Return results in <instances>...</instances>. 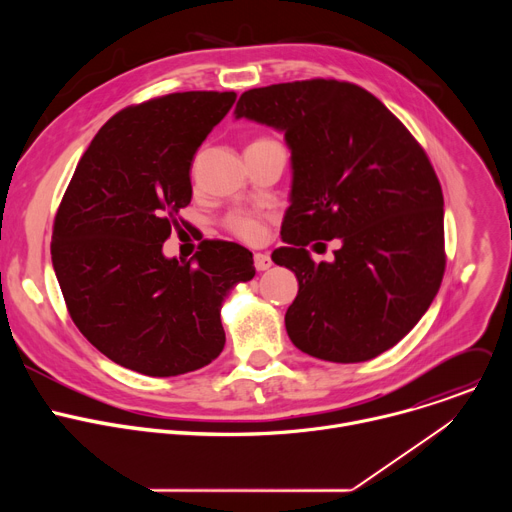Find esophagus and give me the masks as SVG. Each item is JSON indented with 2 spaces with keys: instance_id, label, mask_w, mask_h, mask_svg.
<instances>
[{
  "instance_id": "esophagus-1",
  "label": "esophagus",
  "mask_w": 512,
  "mask_h": 512,
  "mask_svg": "<svg viewBox=\"0 0 512 512\" xmlns=\"http://www.w3.org/2000/svg\"><path fill=\"white\" fill-rule=\"evenodd\" d=\"M253 263H255L257 271H267L273 265V261H271V257L267 253H255Z\"/></svg>"
}]
</instances>
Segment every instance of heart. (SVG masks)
<instances>
[{
	"label": "heart",
	"instance_id": "1",
	"mask_svg": "<svg viewBox=\"0 0 512 512\" xmlns=\"http://www.w3.org/2000/svg\"><path fill=\"white\" fill-rule=\"evenodd\" d=\"M257 141H267V139H257ZM227 227L233 235L245 241H257L263 235V225L259 221V216L247 210H235L227 216Z\"/></svg>",
	"mask_w": 512,
	"mask_h": 512
}]
</instances>
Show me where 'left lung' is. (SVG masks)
<instances>
[{"instance_id":"obj_1","label":"left lung","mask_w":512,"mask_h":512,"mask_svg":"<svg viewBox=\"0 0 512 512\" xmlns=\"http://www.w3.org/2000/svg\"><path fill=\"white\" fill-rule=\"evenodd\" d=\"M235 117L283 131L291 194L277 265L298 277L285 312L302 352L362 362L427 312L446 269L444 194L407 127L358 85L312 79L245 91ZM338 238L332 264L305 247Z\"/></svg>"}]
</instances>
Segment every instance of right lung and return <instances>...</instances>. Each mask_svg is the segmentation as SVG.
I'll return each mask as SVG.
<instances>
[{"mask_svg":"<svg viewBox=\"0 0 512 512\" xmlns=\"http://www.w3.org/2000/svg\"><path fill=\"white\" fill-rule=\"evenodd\" d=\"M237 93H172L113 115L81 158L58 206L52 265L72 322L107 358L148 377L206 367L225 348L221 308L255 275L253 255L202 241L164 257L190 204L196 150Z\"/></svg>","mask_w":512,"mask_h":512,"instance_id":"obj_1","label":"right lung"}]
</instances>
